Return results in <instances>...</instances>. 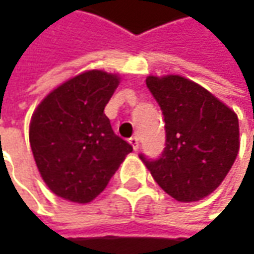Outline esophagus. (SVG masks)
<instances>
[{
  "label": "esophagus",
  "mask_w": 254,
  "mask_h": 254,
  "mask_svg": "<svg viewBox=\"0 0 254 254\" xmlns=\"http://www.w3.org/2000/svg\"><path fill=\"white\" fill-rule=\"evenodd\" d=\"M130 144L132 145V148H134V151H137L138 148H140V138H138V135H132L131 138L128 140Z\"/></svg>",
  "instance_id": "obj_1"
}]
</instances>
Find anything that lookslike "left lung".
Here are the masks:
<instances>
[{
    "label": "left lung",
    "mask_w": 254,
    "mask_h": 254,
    "mask_svg": "<svg viewBox=\"0 0 254 254\" xmlns=\"http://www.w3.org/2000/svg\"><path fill=\"white\" fill-rule=\"evenodd\" d=\"M145 82L164 114L165 148L157 160L144 154L140 158L174 199H203L236 160L238 116L206 89L178 74L148 76Z\"/></svg>",
    "instance_id": "obj_1"
}]
</instances>
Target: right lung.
<instances>
[{
  "mask_svg": "<svg viewBox=\"0 0 254 254\" xmlns=\"http://www.w3.org/2000/svg\"><path fill=\"white\" fill-rule=\"evenodd\" d=\"M119 83L117 74L89 70L56 87L36 107L29 142L41 177L55 195L90 202L132 151L104 114Z\"/></svg>",
  "mask_w": 254,
  "mask_h": 254,
  "instance_id": "right-lung-1",
  "label": "right lung"
}]
</instances>
